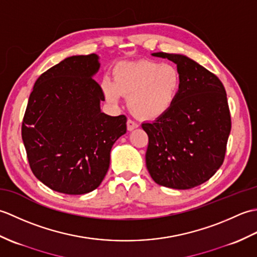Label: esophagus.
I'll return each mask as SVG.
<instances>
[{
	"mask_svg": "<svg viewBox=\"0 0 257 257\" xmlns=\"http://www.w3.org/2000/svg\"><path fill=\"white\" fill-rule=\"evenodd\" d=\"M138 122H136V121H134V120H132V119H128V121H127V128H128V130L129 132H132V130H134V129H136V128H138Z\"/></svg>",
	"mask_w": 257,
	"mask_h": 257,
	"instance_id": "obj_1",
	"label": "esophagus"
}]
</instances>
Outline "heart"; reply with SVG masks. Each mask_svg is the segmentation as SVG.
Here are the masks:
<instances>
[{
    "instance_id": "1",
    "label": "heart",
    "mask_w": 257,
    "mask_h": 257,
    "mask_svg": "<svg viewBox=\"0 0 257 257\" xmlns=\"http://www.w3.org/2000/svg\"><path fill=\"white\" fill-rule=\"evenodd\" d=\"M181 85L182 75L176 65L139 61L118 64L113 80L106 77L101 86L109 101L128 96V106L135 114L154 119L172 107Z\"/></svg>"
}]
</instances>
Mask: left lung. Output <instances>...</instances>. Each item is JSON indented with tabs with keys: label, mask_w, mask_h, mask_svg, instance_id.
<instances>
[{
	"label": "left lung",
	"mask_w": 257,
	"mask_h": 257,
	"mask_svg": "<svg viewBox=\"0 0 257 257\" xmlns=\"http://www.w3.org/2000/svg\"><path fill=\"white\" fill-rule=\"evenodd\" d=\"M151 55L177 64L182 85L167 112L141 124L149 137L147 169L163 187L192 189L214 176L224 161L231 132L225 88L214 74L188 56Z\"/></svg>",
	"instance_id": "obj_1"
}]
</instances>
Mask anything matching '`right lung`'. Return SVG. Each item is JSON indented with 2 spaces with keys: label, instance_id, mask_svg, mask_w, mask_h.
<instances>
[{
  "label": "right lung",
  "instance_id": "1",
  "mask_svg": "<svg viewBox=\"0 0 257 257\" xmlns=\"http://www.w3.org/2000/svg\"><path fill=\"white\" fill-rule=\"evenodd\" d=\"M96 54L65 58L35 81L22 123V139L34 176L65 194H85L100 185L110 151L127 132L124 114L101 112L105 100L94 80Z\"/></svg>",
  "mask_w": 257,
  "mask_h": 257
}]
</instances>
